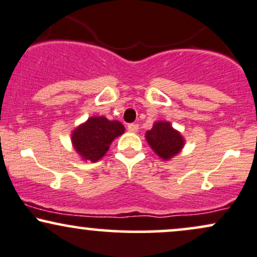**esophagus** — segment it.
<instances>
[{"label": "esophagus", "mask_w": 257, "mask_h": 257, "mask_svg": "<svg viewBox=\"0 0 257 257\" xmlns=\"http://www.w3.org/2000/svg\"><path fill=\"white\" fill-rule=\"evenodd\" d=\"M139 129V124H135V123H131V124H128V131L131 133H137Z\"/></svg>", "instance_id": "34e87169"}]
</instances>
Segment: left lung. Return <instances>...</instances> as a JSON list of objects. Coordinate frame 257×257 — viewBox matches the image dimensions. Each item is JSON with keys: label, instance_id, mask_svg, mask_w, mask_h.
I'll use <instances>...</instances> for the list:
<instances>
[{"label": "left lung", "instance_id": "left-lung-1", "mask_svg": "<svg viewBox=\"0 0 257 257\" xmlns=\"http://www.w3.org/2000/svg\"><path fill=\"white\" fill-rule=\"evenodd\" d=\"M146 140L163 160L174 158L184 146V139L181 133L172 128L170 122L166 120L154 123L152 129L146 132Z\"/></svg>", "mask_w": 257, "mask_h": 257}]
</instances>
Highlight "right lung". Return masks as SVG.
Returning <instances> with one entry per match:
<instances>
[{"label":"right lung","instance_id":"obj_1","mask_svg":"<svg viewBox=\"0 0 257 257\" xmlns=\"http://www.w3.org/2000/svg\"><path fill=\"white\" fill-rule=\"evenodd\" d=\"M124 133L118 120H109L103 116L89 117L72 132V142L76 153L83 160L95 163L109 151L111 142Z\"/></svg>","mask_w":257,"mask_h":257}]
</instances>
